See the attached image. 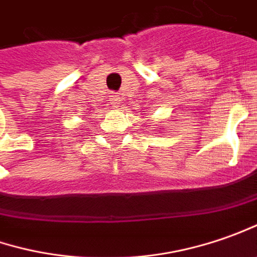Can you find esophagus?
Segmentation results:
<instances>
[{
    "instance_id": "esophagus-1",
    "label": "esophagus",
    "mask_w": 257,
    "mask_h": 257,
    "mask_svg": "<svg viewBox=\"0 0 257 257\" xmlns=\"http://www.w3.org/2000/svg\"><path fill=\"white\" fill-rule=\"evenodd\" d=\"M109 101H111V103L113 106H118V105H119V96H118V95H111V96H109Z\"/></svg>"
}]
</instances>
